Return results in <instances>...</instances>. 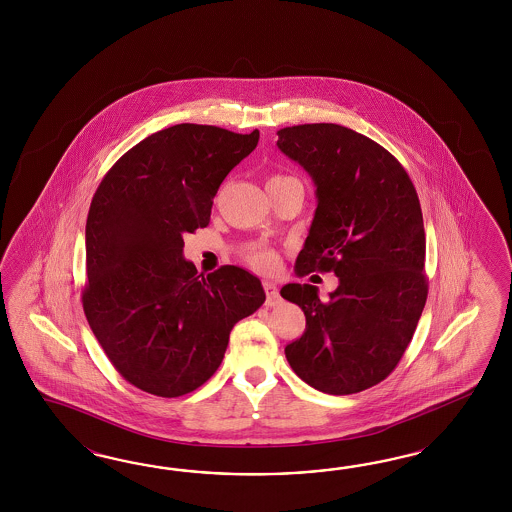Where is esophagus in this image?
<instances>
[{"mask_svg": "<svg viewBox=\"0 0 512 512\" xmlns=\"http://www.w3.org/2000/svg\"><path fill=\"white\" fill-rule=\"evenodd\" d=\"M264 293H266V304L268 306H276L279 302L278 285L272 281H264Z\"/></svg>", "mask_w": 512, "mask_h": 512, "instance_id": "obj_1", "label": "esophagus"}]
</instances>
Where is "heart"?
Listing matches in <instances>:
<instances>
[{"label": "heart", "mask_w": 512, "mask_h": 512, "mask_svg": "<svg viewBox=\"0 0 512 512\" xmlns=\"http://www.w3.org/2000/svg\"><path fill=\"white\" fill-rule=\"evenodd\" d=\"M281 178H287V176H272L268 182L281 180ZM246 259H248V263L251 264L253 268H257V270H261V272H272V270L276 268V264H278V259H276L274 251H270V249H248Z\"/></svg>", "instance_id": "obj_1"}]
</instances>
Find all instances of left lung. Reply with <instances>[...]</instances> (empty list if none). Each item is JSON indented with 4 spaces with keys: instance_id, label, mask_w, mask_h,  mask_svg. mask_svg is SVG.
<instances>
[{
    "instance_id": "1",
    "label": "left lung",
    "mask_w": 512,
    "mask_h": 512,
    "mask_svg": "<svg viewBox=\"0 0 512 512\" xmlns=\"http://www.w3.org/2000/svg\"><path fill=\"white\" fill-rule=\"evenodd\" d=\"M278 148L317 187L296 276L340 278L326 302L310 283L281 289L306 315V330L285 347V357L310 387L355 394L398 366L426 304L419 195L394 155L343 125L283 127Z\"/></svg>"
}]
</instances>
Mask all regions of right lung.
Masks as SVG:
<instances>
[{"label":"right lung","instance_id":"obj_1","mask_svg":"<svg viewBox=\"0 0 512 512\" xmlns=\"http://www.w3.org/2000/svg\"><path fill=\"white\" fill-rule=\"evenodd\" d=\"M259 131L178 124L125 152L93 195L82 306L112 366L163 398L216 373L233 326L263 306V285L238 266L202 276L184 234L206 227L217 189Z\"/></svg>","mask_w":512,"mask_h":512}]
</instances>
